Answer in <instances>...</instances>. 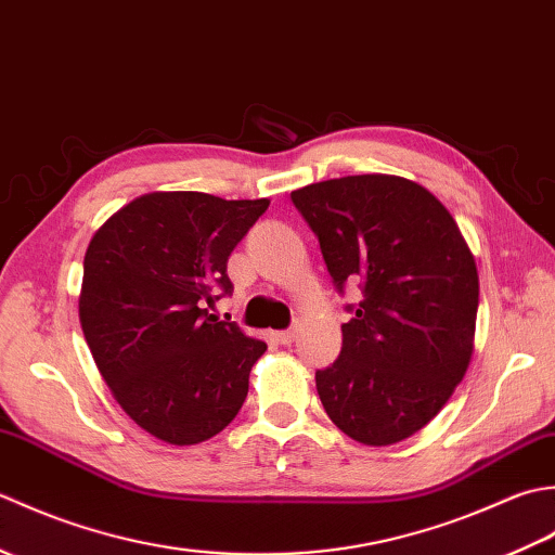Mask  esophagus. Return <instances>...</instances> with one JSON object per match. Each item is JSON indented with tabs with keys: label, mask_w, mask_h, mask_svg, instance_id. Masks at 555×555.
<instances>
[{
	"label": "esophagus",
	"mask_w": 555,
	"mask_h": 555,
	"mask_svg": "<svg viewBox=\"0 0 555 555\" xmlns=\"http://www.w3.org/2000/svg\"><path fill=\"white\" fill-rule=\"evenodd\" d=\"M296 336H298L296 328H286V332H274L276 344H281V346H288V344H293V340H296Z\"/></svg>",
	"instance_id": "esophagus-1"
}]
</instances>
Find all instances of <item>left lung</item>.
<instances>
[{"label":"left lung","instance_id":"8db88e82","mask_svg":"<svg viewBox=\"0 0 555 555\" xmlns=\"http://www.w3.org/2000/svg\"><path fill=\"white\" fill-rule=\"evenodd\" d=\"M291 199L334 284L364 293L338 360L314 376L326 415L358 443L403 441L439 415L473 360L475 255L441 199L403 176H344Z\"/></svg>","mask_w":555,"mask_h":555}]
</instances>
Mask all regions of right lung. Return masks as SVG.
<instances>
[{
	"instance_id": "right-lung-1",
	"label": "right lung",
	"mask_w": 555,
	"mask_h": 555,
	"mask_svg": "<svg viewBox=\"0 0 555 555\" xmlns=\"http://www.w3.org/2000/svg\"><path fill=\"white\" fill-rule=\"evenodd\" d=\"M269 199L140 195L102 223L82 262L78 317L102 379L140 429L193 446L227 429L267 344L207 314L227 262Z\"/></svg>"
}]
</instances>
